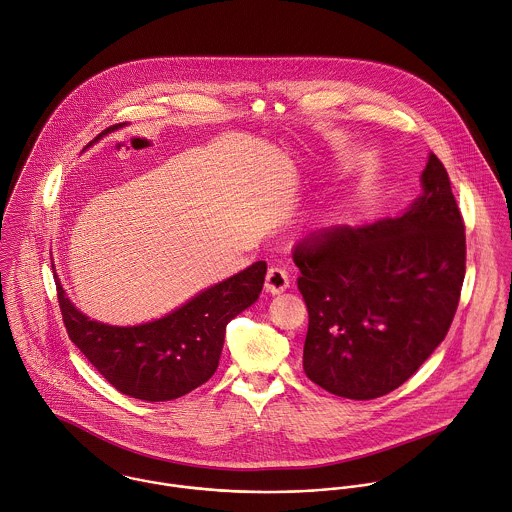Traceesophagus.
Here are the masks:
<instances>
[{"label": "esophagus", "mask_w": 512, "mask_h": 512, "mask_svg": "<svg viewBox=\"0 0 512 512\" xmlns=\"http://www.w3.org/2000/svg\"><path fill=\"white\" fill-rule=\"evenodd\" d=\"M289 287V275L281 267H269L265 277V291L271 295H279Z\"/></svg>", "instance_id": "1"}]
</instances>
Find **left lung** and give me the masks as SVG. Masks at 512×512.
<instances>
[{"instance_id":"obj_1","label":"left lung","mask_w":512,"mask_h":512,"mask_svg":"<svg viewBox=\"0 0 512 512\" xmlns=\"http://www.w3.org/2000/svg\"><path fill=\"white\" fill-rule=\"evenodd\" d=\"M423 195L395 219L329 227L293 251L309 311L305 375L355 401L401 387L443 343L467 269L465 223L431 153Z\"/></svg>"}]
</instances>
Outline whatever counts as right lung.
<instances>
[{
  "label": "right lung",
  "instance_id": "1",
  "mask_svg": "<svg viewBox=\"0 0 512 512\" xmlns=\"http://www.w3.org/2000/svg\"><path fill=\"white\" fill-rule=\"evenodd\" d=\"M119 125L107 127L97 139ZM265 273L267 263L257 261L177 311L135 327L91 321L65 297L57 275L55 285L67 335L85 359L123 395L159 403L179 399L211 379L227 323L259 299Z\"/></svg>",
  "mask_w": 512,
  "mask_h": 512
}]
</instances>
